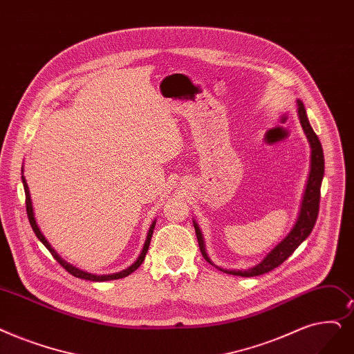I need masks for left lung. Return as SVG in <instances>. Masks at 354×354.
Returning a JSON list of instances; mask_svg holds the SVG:
<instances>
[{
	"label": "left lung",
	"mask_w": 354,
	"mask_h": 354,
	"mask_svg": "<svg viewBox=\"0 0 354 354\" xmlns=\"http://www.w3.org/2000/svg\"><path fill=\"white\" fill-rule=\"evenodd\" d=\"M297 113H298V118H299V122L302 126V130L306 136V140H308L310 147H311L310 174H308V179H306V185H305V189H304L299 212H298V217H297V221H295L294 227L290 228V232L286 234V237L281 243L276 244L274 248L263 257L262 262L257 263L253 268L245 269V270L223 269V268L217 266L209 259V256L207 253L204 234L201 232V228H199V225L195 220H192L199 249H201V253H203L204 259L207 260L208 263H211L217 269H220L221 272H225L228 274L244 276V278H250V276H259V274L268 273V272L273 270L274 268H278L279 265H282L285 260L298 249V245L306 237H308L310 233L313 232V228H314L315 221H317V217H318L321 182H322V178H324V153H322V146L318 140V136L314 133V130L310 124L308 115H306L305 106H304L301 100H297Z\"/></svg>",
	"instance_id": "1"
}]
</instances>
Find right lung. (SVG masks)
Here are the masks:
<instances>
[{
	"mask_svg": "<svg viewBox=\"0 0 354 354\" xmlns=\"http://www.w3.org/2000/svg\"><path fill=\"white\" fill-rule=\"evenodd\" d=\"M23 172H24V167H21V180H23L24 192H26V209H27V215H28V221H30V224H32V228H33L35 234L37 236V239L44 244V248L52 253V256H53V257L57 260V262L64 266V269H66L71 274L76 276V278H80V279L92 281V282L114 281V279L126 278V276H129L130 273H133L137 268H139V266L143 263V260H145V257H146V253H147V250H149L153 230H155V225H156V220H153V223H151L150 227H149V232H147V236H146V241H145V244H143V249H142L139 257L136 259V262H134L131 266H129V268L124 269V270H120V272H117V273H109V274H95V273H89V272H86V270H82V269H80V268H76V266L71 265L69 262H66V260H65L64 257H60V254L52 248V244L48 241V239H46V237L43 236V233L40 232V228H39V225H37V223H36V217H35L32 196H30V189H28V185H27V182H26V178H24Z\"/></svg>",
	"mask_w": 354,
	"mask_h": 354,
	"instance_id": "add662e5",
	"label": "right lung"
}]
</instances>
